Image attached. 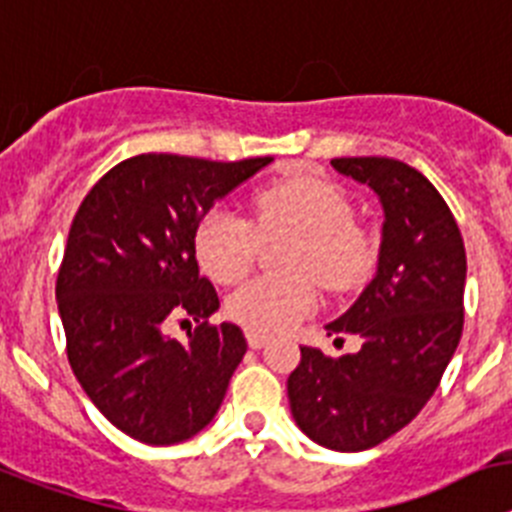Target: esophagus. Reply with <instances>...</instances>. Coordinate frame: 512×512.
<instances>
[{"label": "esophagus", "mask_w": 512, "mask_h": 512, "mask_svg": "<svg viewBox=\"0 0 512 512\" xmlns=\"http://www.w3.org/2000/svg\"><path fill=\"white\" fill-rule=\"evenodd\" d=\"M247 345H250L252 350H260L268 345V337L260 335V332H247Z\"/></svg>", "instance_id": "obj_1"}]
</instances>
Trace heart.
I'll return each mask as SVG.
<instances>
[{
	"instance_id": "heart-1",
	"label": "heart",
	"mask_w": 512,
	"mask_h": 512,
	"mask_svg": "<svg viewBox=\"0 0 512 512\" xmlns=\"http://www.w3.org/2000/svg\"><path fill=\"white\" fill-rule=\"evenodd\" d=\"M255 226L229 208H211L195 229L193 247L201 268L219 283L250 273L260 237L288 234L283 257L291 275H262L231 293L229 317L244 330L275 335L291 330L317 306L314 275L324 288L345 291L361 283L373 265V239L353 221V206L340 188L317 177L275 182L252 198Z\"/></svg>"
}]
</instances>
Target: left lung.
I'll use <instances>...</instances> for the list:
<instances>
[{"instance_id":"obj_1","label":"left lung","mask_w":512,"mask_h":512,"mask_svg":"<svg viewBox=\"0 0 512 512\" xmlns=\"http://www.w3.org/2000/svg\"><path fill=\"white\" fill-rule=\"evenodd\" d=\"M384 208L376 275L327 335L361 337L358 353L301 348L288 376L291 415L311 441L366 451L412 422L441 384L464 330L466 252L451 208L425 175L386 157L332 159Z\"/></svg>"}]
</instances>
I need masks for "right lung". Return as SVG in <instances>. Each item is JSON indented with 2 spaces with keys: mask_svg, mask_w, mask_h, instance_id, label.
I'll return each instance as SVG.
<instances>
[{
  "mask_svg": "<svg viewBox=\"0 0 512 512\" xmlns=\"http://www.w3.org/2000/svg\"><path fill=\"white\" fill-rule=\"evenodd\" d=\"M139 154L115 164L71 221L56 301L71 371L115 428L149 446L201 433L247 353L237 324H208L219 296L201 278L193 237L213 203L268 167ZM202 324L188 343L163 322Z\"/></svg>",
  "mask_w": 512,
  "mask_h": 512,
  "instance_id": "obj_1",
  "label": "right lung"
}]
</instances>
